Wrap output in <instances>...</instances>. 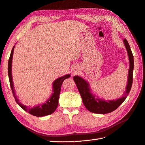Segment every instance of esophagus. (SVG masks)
Returning a JSON list of instances; mask_svg holds the SVG:
<instances>
[{"label": "esophagus", "instance_id": "34e87169", "mask_svg": "<svg viewBox=\"0 0 145 145\" xmlns=\"http://www.w3.org/2000/svg\"><path fill=\"white\" fill-rule=\"evenodd\" d=\"M73 71H74V72H76V70H73Z\"/></svg>", "mask_w": 145, "mask_h": 145}]
</instances>
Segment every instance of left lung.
Listing matches in <instances>:
<instances>
[{"instance_id": "left-lung-1", "label": "left lung", "mask_w": 145, "mask_h": 145, "mask_svg": "<svg viewBox=\"0 0 145 145\" xmlns=\"http://www.w3.org/2000/svg\"><path fill=\"white\" fill-rule=\"evenodd\" d=\"M123 42L127 50L129 61L127 83L126 87V91L124 92L123 97L116 99V100L107 101L103 99H100L99 97H95V95L93 94L91 91L89 84L86 80H85L83 78L79 76H75L73 77V80H74L78 91L80 92L85 107L91 112L96 113V114H107V113L114 111L125 101L127 95L131 90L133 84L134 59H133V55L128 42L126 39H124Z\"/></svg>"}]
</instances>
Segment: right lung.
Returning a JSON list of instances; mask_svg holds the SVG:
<instances>
[{
  "label": "right lung",
  "instance_id": "obj_1",
  "mask_svg": "<svg viewBox=\"0 0 145 145\" xmlns=\"http://www.w3.org/2000/svg\"><path fill=\"white\" fill-rule=\"evenodd\" d=\"M14 46H14L12 51H11L10 58L8 61V78H9L10 88L11 89H12V94L14 99H15L16 102L22 109H23L24 110H25V111L27 112L28 113H29V114H31V115H33L35 116L41 117V116H47V115H50L51 114H52V113L55 112V110H56V107H57L58 105V99L59 97V93H60L61 87L62 84H63V82L66 78H69L70 76V74H67L66 75L61 76V77H59L58 78L56 79V80L53 82V93L52 95L50 96V99H48V100L46 102V103L38 105V106L31 107V108L26 106H24V104H22L20 103L18 98L17 97L16 92H15V89H14L13 80H12V61Z\"/></svg>",
  "mask_w": 145,
  "mask_h": 145
}]
</instances>
